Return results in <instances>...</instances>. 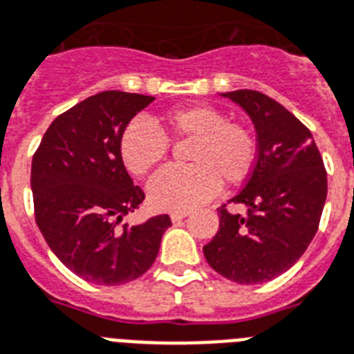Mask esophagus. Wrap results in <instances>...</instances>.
<instances>
[{"label": "esophagus", "mask_w": 354, "mask_h": 354, "mask_svg": "<svg viewBox=\"0 0 354 354\" xmlns=\"http://www.w3.org/2000/svg\"><path fill=\"white\" fill-rule=\"evenodd\" d=\"M185 216H189V211H172L171 212V220L172 222H180Z\"/></svg>", "instance_id": "1"}]
</instances>
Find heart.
I'll return each instance as SVG.
<instances>
[{
	"mask_svg": "<svg viewBox=\"0 0 354 354\" xmlns=\"http://www.w3.org/2000/svg\"><path fill=\"white\" fill-rule=\"evenodd\" d=\"M163 132L191 140L189 167H167L149 182V200L163 211H189L205 203L220 189L249 176L257 160V143L240 123L225 122L209 105L172 109L158 118ZM145 120H132L120 136V158L131 174L143 176L169 152V140Z\"/></svg>",
	"mask_w": 354,
	"mask_h": 354,
	"instance_id": "obj_1",
	"label": "heart"
}]
</instances>
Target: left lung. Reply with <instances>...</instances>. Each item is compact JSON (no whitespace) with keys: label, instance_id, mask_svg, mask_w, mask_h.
<instances>
[{"label":"left lung","instance_id":"1","mask_svg":"<svg viewBox=\"0 0 354 354\" xmlns=\"http://www.w3.org/2000/svg\"><path fill=\"white\" fill-rule=\"evenodd\" d=\"M220 96L251 118L258 154L249 180L231 200L243 203L247 214L220 207V229L203 254L227 280L266 283L295 266L317 234L327 172L309 129L283 105L257 91Z\"/></svg>","mask_w":354,"mask_h":354}]
</instances>
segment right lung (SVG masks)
<instances>
[{
	"label": "right lung",
	"mask_w": 354,
	"mask_h": 354,
	"mask_svg": "<svg viewBox=\"0 0 354 354\" xmlns=\"http://www.w3.org/2000/svg\"><path fill=\"white\" fill-rule=\"evenodd\" d=\"M152 102L122 91L87 97L50 123L32 158L34 212L45 242L63 266L97 286L147 272L171 227L169 214L120 225L145 200L120 158V136Z\"/></svg>",
	"instance_id": "obj_1"
}]
</instances>
